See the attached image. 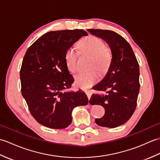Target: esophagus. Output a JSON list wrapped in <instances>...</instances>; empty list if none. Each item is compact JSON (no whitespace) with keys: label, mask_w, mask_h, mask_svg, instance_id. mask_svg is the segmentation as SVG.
<instances>
[{"label":"esophagus","mask_w":160,"mask_h":160,"mask_svg":"<svg viewBox=\"0 0 160 160\" xmlns=\"http://www.w3.org/2000/svg\"><path fill=\"white\" fill-rule=\"evenodd\" d=\"M86 94H87V98H88V99H90L91 98V93L90 92V91H86Z\"/></svg>","instance_id":"esophagus-1"}]
</instances>
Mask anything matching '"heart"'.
Masks as SVG:
<instances>
[{"instance_id":"obj_1","label":"heart","mask_w":160,"mask_h":160,"mask_svg":"<svg viewBox=\"0 0 160 160\" xmlns=\"http://www.w3.org/2000/svg\"><path fill=\"white\" fill-rule=\"evenodd\" d=\"M78 47L81 53L91 56L89 68L91 69L82 71L75 76L76 85L80 89H87L96 83L98 79L96 70L100 74H104L108 71L111 62L112 54L110 49L105 47L103 40L93 35L81 40L78 43ZM64 59L67 69L72 73L76 72L78 69V53L73 49L69 48L66 51Z\"/></svg>"}]
</instances>
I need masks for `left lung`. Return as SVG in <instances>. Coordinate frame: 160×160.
Here are the masks:
<instances>
[{
	"label": "left lung",
	"mask_w": 160,
	"mask_h": 160,
	"mask_svg": "<svg viewBox=\"0 0 160 160\" xmlns=\"http://www.w3.org/2000/svg\"><path fill=\"white\" fill-rule=\"evenodd\" d=\"M110 47L111 62L107 74L93 89L105 94H93L91 105L100 104L104 115L96 119L100 127L115 128L126 123L134 113L140 91V69L131 45L123 37L110 30H87Z\"/></svg>",
	"instance_id": "1"
}]
</instances>
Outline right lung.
I'll return each instance as SVG.
<instances>
[{
	"instance_id": "add662e5",
	"label": "right lung",
	"mask_w": 160,
	"mask_h": 160,
	"mask_svg": "<svg viewBox=\"0 0 160 160\" xmlns=\"http://www.w3.org/2000/svg\"><path fill=\"white\" fill-rule=\"evenodd\" d=\"M87 35L83 29L49 32L33 42L24 56L21 93L32 116L46 127H67L73 108L89 102L82 91H64L74 81L65 63L66 51Z\"/></svg>"
}]
</instances>
